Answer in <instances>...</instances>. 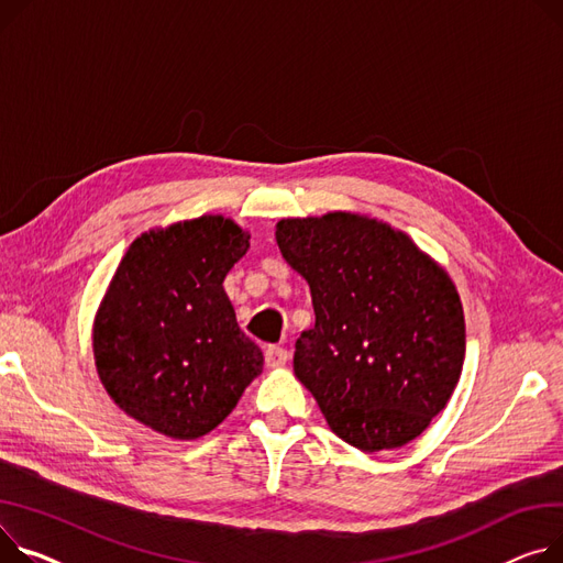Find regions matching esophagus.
<instances>
[{
  "label": "esophagus",
  "mask_w": 563,
  "mask_h": 563,
  "mask_svg": "<svg viewBox=\"0 0 563 563\" xmlns=\"http://www.w3.org/2000/svg\"><path fill=\"white\" fill-rule=\"evenodd\" d=\"M287 362H289L287 349H283V346H267V351H265V364H267L269 368H280V366H285Z\"/></svg>",
  "instance_id": "1"
}]
</instances>
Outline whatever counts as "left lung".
I'll use <instances>...</instances> for the list:
<instances>
[{"label":"left lung","mask_w":563,"mask_h":563,"mask_svg":"<svg viewBox=\"0 0 563 563\" xmlns=\"http://www.w3.org/2000/svg\"><path fill=\"white\" fill-rule=\"evenodd\" d=\"M276 242L310 285L317 321L296 340L294 373L330 430L364 453L417 439L462 376L453 280L405 233L351 212L283 219Z\"/></svg>","instance_id":"8db88e82"}]
</instances>
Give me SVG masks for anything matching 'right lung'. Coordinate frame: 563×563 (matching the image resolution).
I'll use <instances>...</instances> for the list:
<instances>
[{
	"label": "right lung",
	"instance_id": "1",
	"mask_svg": "<svg viewBox=\"0 0 563 563\" xmlns=\"http://www.w3.org/2000/svg\"><path fill=\"white\" fill-rule=\"evenodd\" d=\"M246 249L249 235L219 214L129 246L92 330L99 378L129 417L172 439H199L262 371V351L221 287Z\"/></svg>",
	"mask_w": 563,
	"mask_h": 563
}]
</instances>
